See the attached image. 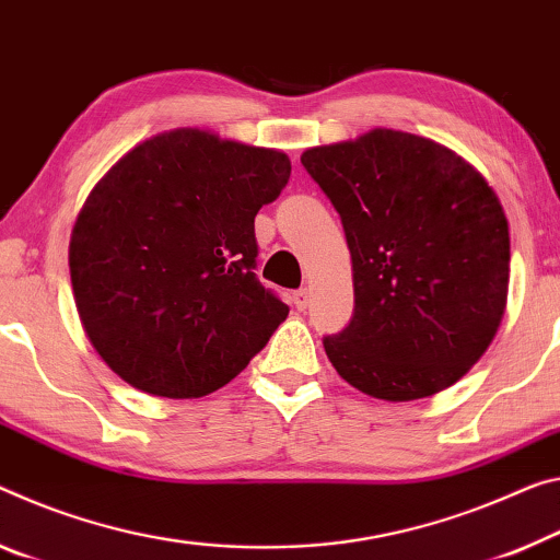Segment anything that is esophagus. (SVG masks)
<instances>
[{
  "instance_id": "obj_1",
  "label": "esophagus",
  "mask_w": 560,
  "mask_h": 560,
  "mask_svg": "<svg viewBox=\"0 0 560 560\" xmlns=\"http://www.w3.org/2000/svg\"><path fill=\"white\" fill-rule=\"evenodd\" d=\"M291 301H294V306L299 308V312H304V308L308 306V291L306 289H296L294 296H291Z\"/></svg>"
}]
</instances>
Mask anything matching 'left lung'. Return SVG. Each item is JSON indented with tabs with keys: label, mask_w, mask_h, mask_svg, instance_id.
Instances as JSON below:
<instances>
[{
	"label": "left lung",
	"mask_w": 560,
	"mask_h": 560,
	"mask_svg": "<svg viewBox=\"0 0 560 560\" xmlns=\"http://www.w3.org/2000/svg\"><path fill=\"white\" fill-rule=\"evenodd\" d=\"M339 211L353 264V316L324 336L359 392L413 401L483 357L509 296V221L491 186L436 141L374 129L301 154Z\"/></svg>",
	"instance_id": "left-lung-1"
}]
</instances>
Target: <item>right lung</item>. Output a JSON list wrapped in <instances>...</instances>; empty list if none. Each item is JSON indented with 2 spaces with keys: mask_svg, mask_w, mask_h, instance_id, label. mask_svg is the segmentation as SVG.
Segmentation results:
<instances>
[{
  "mask_svg": "<svg viewBox=\"0 0 560 560\" xmlns=\"http://www.w3.org/2000/svg\"><path fill=\"white\" fill-rule=\"evenodd\" d=\"M291 162L174 129L121 156L79 214L69 271L89 341L139 392L199 398L242 374L289 306L256 277L254 217Z\"/></svg>",
  "mask_w": 560,
  "mask_h": 560,
  "instance_id": "1",
  "label": "right lung"
}]
</instances>
